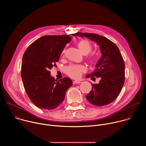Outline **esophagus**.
Here are the masks:
<instances>
[{"label":"esophagus","mask_w":146,"mask_h":146,"mask_svg":"<svg viewBox=\"0 0 146 146\" xmlns=\"http://www.w3.org/2000/svg\"><path fill=\"white\" fill-rule=\"evenodd\" d=\"M81 82L80 81H73V84L74 85V84H80V83H81Z\"/></svg>","instance_id":"1"}]
</instances>
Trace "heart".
I'll return each instance as SVG.
<instances>
[{"label":"heart","mask_w":146,"mask_h":146,"mask_svg":"<svg viewBox=\"0 0 146 146\" xmlns=\"http://www.w3.org/2000/svg\"><path fill=\"white\" fill-rule=\"evenodd\" d=\"M78 47L80 51L84 55L89 54L92 50V45L87 40H82L79 41L77 44ZM65 50L62 52V54H64ZM90 59H92L93 58H90ZM86 71V68L82 65H72L65 69V73L70 77L73 78H78L81 77L82 73Z\"/></svg>","instance_id":"obj_1"}]
</instances>
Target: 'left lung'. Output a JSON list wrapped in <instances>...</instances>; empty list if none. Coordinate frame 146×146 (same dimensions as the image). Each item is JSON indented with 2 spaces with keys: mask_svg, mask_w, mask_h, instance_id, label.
I'll list each match as a JSON object with an SVG mask.
<instances>
[{
  "mask_svg": "<svg viewBox=\"0 0 146 146\" xmlns=\"http://www.w3.org/2000/svg\"><path fill=\"white\" fill-rule=\"evenodd\" d=\"M86 37L99 46L102 56L96 69L87 78L100 77L99 84H91L92 90L86 96L93 105L103 106L113 102L119 94L125 82V64L118 47L108 38L95 33L77 32L72 34Z\"/></svg>",
  "mask_w": 146,
  "mask_h": 146,
  "instance_id": "left-lung-1",
  "label": "left lung"
}]
</instances>
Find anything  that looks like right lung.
<instances>
[{
    "mask_svg": "<svg viewBox=\"0 0 146 146\" xmlns=\"http://www.w3.org/2000/svg\"><path fill=\"white\" fill-rule=\"evenodd\" d=\"M71 40L69 35L44 36L35 40L24 54L21 65L24 87L31 100L40 109L56 108L73 84L68 77L55 80L49 71L56 66L55 63Z\"/></svg>",
    "mask_w": 146,
    "mask_h": 146,
    "instance_id": "add662e5",
    "label": "right lung"
}]
</instances>
